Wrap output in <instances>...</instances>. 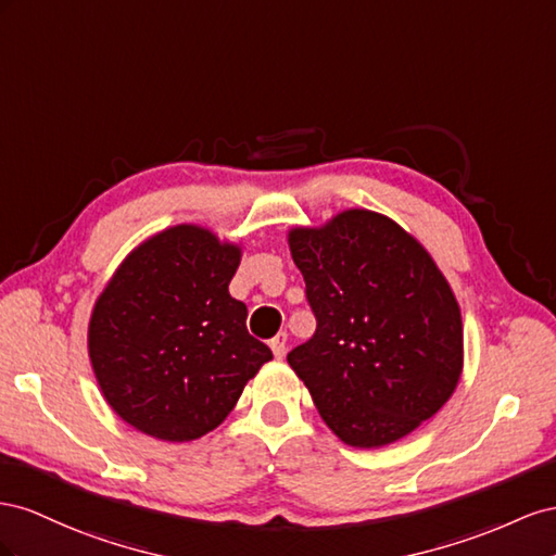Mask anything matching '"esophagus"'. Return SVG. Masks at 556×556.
<instances>
[{
  "label": "esophagus",
  "mask_w": 556,
  "mask_h": 556,
  "mask_svg": "<svg viewBox=\"0 0 556 556\" xmlns=\"http://www.w3.org/2000/svg\"><path fill=\"white\" fill-rule=\"evenodd\" d=\"M287 340H289L287 332H277V336H275L273 340H269V349H273L275 358H283V356H287Z\"/></svg>",
  "instance_id": "obj_1"
}]
</instances>
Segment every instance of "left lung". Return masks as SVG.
I'll return each mask as SVG.
<instances>
[{
  "label": "left lung",
  "mask_w": 556,
  "mask_h": 556,
  "mask_svg": "<svg viewBox=\"0 0 556 556\" xmlns=\"http://www.w3.org/2000/svg\"><path fill=\"white\" fill-rule=\"evenodd\" d=\"M289 247L316 330L287 361L330 431L382 447L431 419L462 377L464 328L426 249L366 210L295 228Z\"/></svg>",
  "instance_id": "1"
}]
</instances>
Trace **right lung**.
Instances as JSON below:
<instances>
[{
    "instance_id": "add662e5",
    "label": "right lung",
    "mask_w": 556,
    "mask_h": 556,
    "mask_svg": "<svg viewBox=\"0 0 556 556\" xmlns=\"http://www.w3.org/2000/svg\"><path fill=\"white\" fill-rule=\"evenodd\" d=\"M240 249L198 226L137 247L94 303L88 352L106 403L137 431L202 438L273 358L249 336L247 305L228 293Z\"/></svg>"
}]
</instances>
